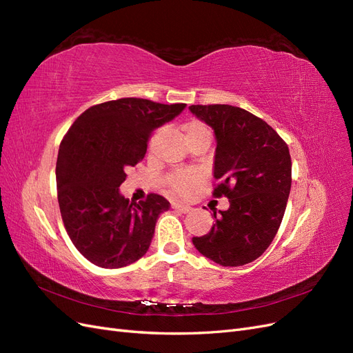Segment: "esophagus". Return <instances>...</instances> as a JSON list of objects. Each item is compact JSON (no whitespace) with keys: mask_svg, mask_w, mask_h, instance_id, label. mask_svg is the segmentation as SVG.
Masks as SVG:
<instances>
[{"mask_svg":"<svg viewBox=\"0 0 353 353\" xmlns=\"http://www.w3.org/2000/svg\"><path fill=\"white\" fill-rule=\"evenodd\" d=\"M172 209H175L181 213H187V212H190L191 208L188 205H181V203H172Z\"/></svg>","mask_w":353,"mask_h":353,"instance_id":"obj_1","label":"esophagus"}]
</instances>
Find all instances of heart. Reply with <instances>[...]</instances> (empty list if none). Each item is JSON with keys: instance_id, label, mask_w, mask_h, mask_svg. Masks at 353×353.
I'll list each match as a JSON object with an SVG mask.
<instances>
[{"instance_id": "obj_1", "label": "heart", "mask_w": 353, "mask_h": 353, "mask_svg": "<svg viewBox=\"0 0 353 353\" xmlns=\"http://www.w3.org/2000/svg\"><path fill=\"white\" fill-rule=\"evenodd\" d=\"M184 132H185V140L187 143L194 140V138L200 135L210 134L208 126L200 122V121H190L184 125ZM200 181V176L196 172H190V170H184V172H174L166 176L165 183L168 188L172 191L176 196H187L193 191Z\"/></svg>"}]
</instances>
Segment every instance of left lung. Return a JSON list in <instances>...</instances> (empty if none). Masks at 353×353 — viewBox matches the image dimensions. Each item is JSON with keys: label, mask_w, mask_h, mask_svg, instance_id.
<instances>
[{"label": "left lung", "mask_w": 353, "mask_h": 353, "mask_svg": "<svg viewBox=\"0 0 353 353\" xmlns=\"http://www.w3.org/2000/svg\"><path fill=\"white\" fill-rule=\"evenodd\" d=\"M216 138L213 196L228 197L210 231L193 237L194 248L222 266L250 263L279 231L292 187L287 144L261 117L230 104L190 105Z\"/></svg>", "instance_id": "8db88e82"}]
</instances>
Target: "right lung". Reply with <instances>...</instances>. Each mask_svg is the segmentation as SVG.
I'll list each match as a JSON object with an SVG mask.
<instances>
[{"label": "right lung", "mask_w": 353, "mask_h": 353, "mask_svg": "<svg viewBox=\"0 0 353 353\" xmlns=\"http://www.w3.org/2000/svg\"><path fill=\"white\" fill-rule=\"evenodd\" d=\"M184 103L119 99L85 110L63 138L56 181L63 223L74 248L100 268H122L147 253L157 218L170 208L159 194L125 199L126 169L141 162L156 128L172 121Z\"/></svg>", "instance_id": "right-lung-1"}]
</instances>
